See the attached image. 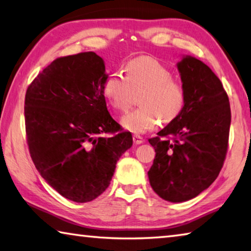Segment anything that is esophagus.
Instances as JSON below:
<instances>
[{"label":"esophagus","instance_id":"obj_1","mask_svg":"<svg viewBox=\"0 0 251 251\" xmlns=\"http://www.w3.org/2000/svg\"><path fill=\"white\" fill-rule=\"evenodd\" d=\"M133 142L134 144H137V146H139V144H141L144 142V140L142 137H140V135H133Z\"/></svg>","mask_w":251,"mask_h":251}]
</instances>
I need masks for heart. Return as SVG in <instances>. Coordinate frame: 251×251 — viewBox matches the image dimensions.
I'll return each instance as SVG.
<instances>
[{
  "label": "heart",
  "mask_w": 251,
  "mask_h": 251,
  "mask_svg": "<svg viewBox=\"0 0 251 251\" xmlns=\"http://www.w3.org/2000/svg\"><path fill=\"white\" fill-rule=\"evenodd\" d=\"M172 73L151 57H139L126 66V76L109 75L103 82V95L116 110H126L139 95V109L126 113L121 126L129 132L143 134L159 125L173 121L181 113L185 92Z\"/></svg>",
  "instance_id": "obj_1"
}]
</instances>
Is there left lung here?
Listing matches in <instances>:
<instances>
[{
	"mask_svg": "<svg viewBox=\"0 0 251 251\" xmlns=\"http://www.w3.org/2000/svg\"><path fill=\"white\" fill-rule=\"evenodd\" d=\"M176 66L185 92L184 107L157 132L159 137L149 140L155 150L149 181L153 191L171 203L194 199L217 178L231 120L226 91L207 65L184 55Z\"/></svg>",
	"mask_w": 251,
	"mask_h": 251,
	"instance_id": "8db88e82",
	"label": "left lung"
}]
</instances>
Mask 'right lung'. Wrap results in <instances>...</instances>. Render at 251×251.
<instances>
[{"instance_id":"1","label":"right lung","mask_w":251,"mask_h":251,"mask_svg":"<svg viewBox=\"0 0 251 251\" xmlns=\"http://www.w3.org/2000/svg\"><path fill=\"white\" fill-rule=\"evenodd\" d=\"M107 77L100 56L80 52L52 61L26 91V135L34 164L48 185L76 203L102 194L133 143L130 132L116 133L120 125L110 116L102 89Z\"/></svg>"}]
</instances>
